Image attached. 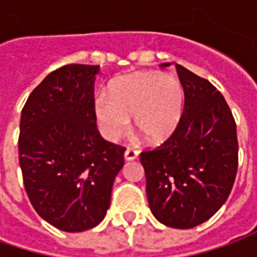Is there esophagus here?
I'll list each match as a JSON object with an SVG mask.
<instances>
[{"label": "esophagus", "mask_w": 257, "mask_h": 257, "mask_svg": "<svg viewBox=\"0 0 257 257\" xmlns=\"http://www.w3.org/2000/svg\"><path fill=\"white\" fill-rule=\"evenodd\" d=\"M138 157H139V151L134 150V149H128V150L125 151V154H123V158L126 161H134Z\"/></svg>", "instance_id": "obj_1"}]
</instances>
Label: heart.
Here are the masks:
<instances>
[{
	"label": "heart",
	"instance_id": "heart-1",
	"mask_svg": "<svg viewBox=\"0 0 257 257\" xmlns=\"http://www.w3.org/2000/svg\"><path fill=\"white\" fill-rule=\"evenodd\" d=\"M184 107V89L175 75L157 71L135 73L115 79L108 97L96 96L93 108L103 136L115 142L135 126L147 140L161 143L176 131Z\"/></svg>",
	"mask_w": 257,
	"mask_h": 257
}]
</instances>
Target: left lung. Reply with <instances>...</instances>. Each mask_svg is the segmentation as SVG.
<instances>
[{"label": "left lung", "instance_id": "left-lung-1", "mask_svg": "<svg viewBox=\"0 0 257 257\" xmlns=\"http://www.w3.org/2000/svg\"><path fill=\"white\" fill-rule=\"evenodd\" d=\"M184 110L172 136L140 154L151 213L172 228L204 223L226 202L238 167L237 126L209 81L176 64Z\"/></svg>", "mask_w": 257, "mask_h": 257}]
</instances>
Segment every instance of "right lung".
<instances>
[{"instance_id": "right-lung-1", "label": "right lung", "mask_w": 257, "mask_h": 257, "mask_svg": "<svg viewBox=\"0 0 257 257\" xmlns=\"http://www.w3.org/2000/svg\"><path fill=\"white\" fill-rule=\"evenodd\" d=\"M99 66L67 64L48 74L22 110L19 164L37 213L62 231L97 226L123 167L121 146L96 128L93 86Z\"/></svg>"}]
</instances>
